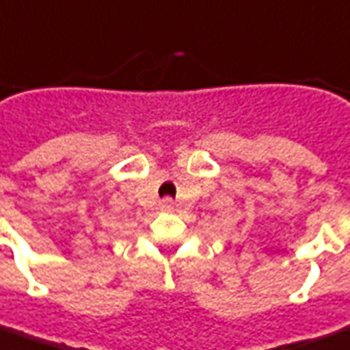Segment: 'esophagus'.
I'll list each match as a JSON object with an SVG mask.
<instances>
[{"mask_svg": "<svg viewBox=\"0 0 350 350\" xmlns=\"http://www.w3.org/2000/svg\"><path fill=\"white\" fill-rule=\"evenodd\" d=\"M171 207H173V202H171L170 198L161 200V202H160V209H161V211H170Z\"/></svg>", "mask_w": 350, "mask_h": 350, "instance_id": "1", "label": "esophagus"}]
</instances>
